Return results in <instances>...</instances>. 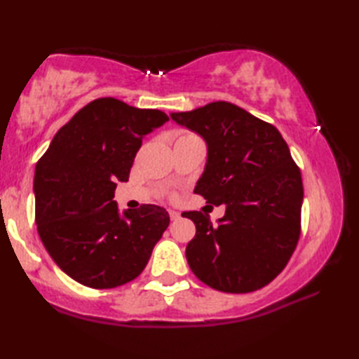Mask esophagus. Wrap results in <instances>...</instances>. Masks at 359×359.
I'll return each mask as SVG.
<instances>
[{"label": "esophagus", "mask_w": 359, "mask_h": 359, "mask_svg": "<svg viewBox=\"0 0 359 359\" xmlns=\"http://www.w3.org/2000/svg\"><path fill=\"white\" fill-rule=\"evenodd\" d=\"M169 217H171L172 222H175V220H179V218H180V214H179V212H175V210H169Z\"/></svg>", "instance_id": "esophagus-1"}]
</instances>
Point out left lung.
<instances>
[{
    "label": "left lung",
    "instance_id": "8db88e82",
    "mask_svg": "<svg viewBox=\"0 0 359 359\" xmlns=\"http://www.w3.org/2000/svg\"><path fill=\"white\" fill-rule=\"evenodd\" d=\"M171 118L208 142V165L194 193L226 212L212 224L203 212H184L196 224L187 245L190 269L224 293H250L280 274L301 236V171L274 125L226 101Z\"/></svg>",
    "mask_w": 359,
    "mask_h": 359
}]
</instances>
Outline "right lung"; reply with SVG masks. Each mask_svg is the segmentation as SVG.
<instances>
[{
	"label": "right lung",
	"instance_id": "right-lung-1",
	"mask_svg": "<svg viewBox=\"0 0 359 359\" xmlns=\"http://www.w3.org/2000/svg\"><path fill=\"white\" fill-rule=\"evenodd\" d=\"M168 120L156 109L98 98L58 130L36 165L39 238L60 269L85 287L135 280L168 228L160 205L144 204L120 217L112 201L117 182L130 177L142 137Z\"/></svg>",
	"mask_w": 359,
	"mask_h": 359
}]
</instances>
